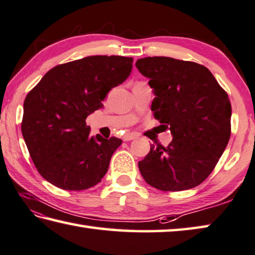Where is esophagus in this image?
Wrapping results in <instances>:
<instances>
[{"label": "esophagus", "instance_id": "obj_1", "mask_svg": "<svg viewBox=\"0 0 255 255\" xmlns=\"http://www.w3.org/2000/svg\"><path fill=\"white\" fill-rule=\"evenodd\" d=\"M137 137H138V135H137L136 132H130V133H127V135L124 137V140L125 141H129V140L135 139V138H137Z\"/></svg>", "mask_w": 255, "mask_h": 255}]
</instances>
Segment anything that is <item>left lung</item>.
Masks as SVG:
<instances>
[{
  "label": "left lung",
  "mask_w": 255,
  "mask_h": 255,
  "mask_svg": "<svg viewBox=\"0 0 255 255\" xmlns=\"http://www.w3.org/2000/svg\"><path fill=\"white\" fill-rule=\"evenodd\" d=\"M136 68L149 78L156 96L154 117L169 128L167 147L150 146L138 163L147 184L165 192L185 191L207 178L231 136L229 96L202 64L168 57L137 60Z\"/></svg>",
  "instance_id": "left-lung-1"
}]
</instances>
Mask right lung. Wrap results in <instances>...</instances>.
I'll use <instances>...</instances> for the list:
<instances>
[{
    "label": "right lung",
    "instance_id": "obj_1",
    "mask_svg": "<svg viewBox=\"0 0 255 255\" xmlns=\"http://www.w3.org/2000/svg\"><path fill=\"white\" fill-rule=\"evenodd\" d=\"M132 58L91 55L54 67L27 94L21 124L42 177L66 191H82L106 175L123 140L90 136L86 119L104 107L114 87L130 75Z\"/></svg>",
    "mask_w": 255,
    "mask_h": 255
}]
</instances>
